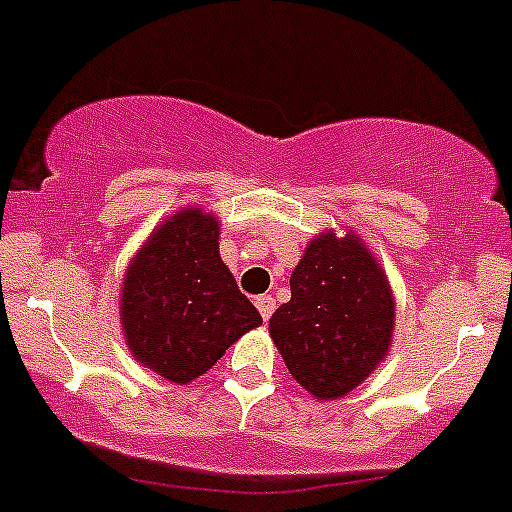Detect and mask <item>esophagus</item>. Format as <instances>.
<instances>
[{
  "label": "esophagus",
  "mask_w": 512,
  "mask_h": 512,
  "mask_svg": "<svg viewBox=\"0 0 512 512\" xmlns=\"http://www.w3.org/2000/svg\"><path fill=\"white\" fill-rule=\"evenodd\" d=\"M256 307H259L261 317H264V320H269L271 312H274V307H276V302L271 294H261V297H256Z\"/></svg>",
  "instance_id": "1"
}]
</instances>
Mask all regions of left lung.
I'll list each match as a JSON object with an SVG mask.
<instances>
[{"label": "left lung", "instance_id": "left-lung-1", "mask_svg": "<svg viewBox=\"0 0 512 512\" xmlns=\"http://www.w3.org/2000/svg\"><path fill=\"white\" fill-rule=\"evenodd\" d=\"M289 287L292 299L271 314V340L307 393L342 398L391 348L396 304L386 271L350 228L325 231L307 243Z\"/></svg>", "mask_w": 512, "mask_h": 512}]
</instances>
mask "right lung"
<instances>
[{"label":"right lung","instance_id":"right-lung-1","mask_svg":"<svg viewBox=\"0 0 512 512\" xmlns=\"http://www.w3.org/2000/svg\"><path fill=\"white\" fill-rule=\"evenodd\" d=\"M218 238L213 213L177 210L144 241L121 284V327L131 355L180 386L261 325V314L220 259Z\"/></svg>","mask_w":512,"mask_h":512}]
</instances>
